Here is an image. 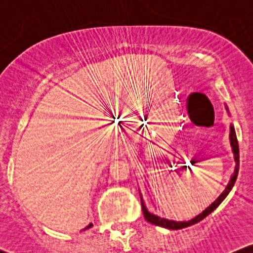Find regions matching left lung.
Segmentation results:
<instances>
[{"mask_svg": "<svg viewBox=\"0 0 253 253\" xmlns=\"http://www.w3.org/2000/svg\"><path fill=\"white\" fill-rule=\"evenodd\" d=\"M229 139H231V145L232 147H233V152H234V159H236V170H234V173L233 176H232L231 181H229L227 188H226L225 191L217 197L216 201H214L210 207L207 208L206 211H203L200 215H197L196 217H194L193 220H190V221H183V222H176V221H172V220H168V219H162V217L159 216H156L153 215V214H151L149 211L146 210V207H145L143 200H141V208H143V213H144V216L145 219H146V221H149L151 223H153V225L156 226H162V227H165V228H170V229H181V228H185L188 227V226H191L194 225V223L201 221L202 219H205L206 216L208 215V214H211V211H213L217 206L221 203L223 200H225V197L228 195V193L231 191L232 188H233L234 183H236V179H237V176H238V170H239V145H238V139H237V135H236V130H234L233 126H231V134H229Z\"/></svg>", "mask_w": 253, "mask_h": 253, "instance_id": "left-lung-1", "label": "left lung"}]
</instances>
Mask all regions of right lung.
Masks as SVG:
<instances>
[{"label":"right lung","mask_w":253,"mask_h":253,"mask_svg":"<svg viewBox=\"0 0 253 253\" xmlns=\"http://www.w3.org/2000/svg\"><path fill=\"white\" fill-rule=\"evenodd\" d=\"M91 226H92V223H90V225H88V227H85V229L86 228H90V227H91Z\"/></svg>","instance_id":"1"}]
</instances>
